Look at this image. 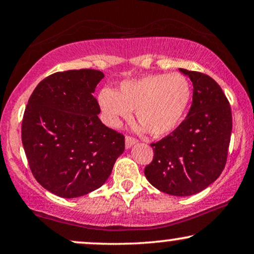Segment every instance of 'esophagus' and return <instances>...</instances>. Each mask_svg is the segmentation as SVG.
Wrapping results in <instances>:
<instances>
[{
	"mask_svg": "<svg viewBox=\"0 0 254 254\" xmlns=\"http://www.w3.org/2000/svg\"><path fill=\"white\" fill-rule=\"evenodd\" d=\"M137 143V140L136 138L134 137H130V136H126V138H125V144H126V148H130L133 147L134 144Z\"/></svg>",
	"mask_w": 254,
	"mask_h": 254,
	"instance_id": "1",
	"label": "esophagus"
}]
</instances>
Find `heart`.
<instances>
[{
    "label": "heart",
    "mask_w": 254,
    "mask_h": 254,
    "mask_svg": "<svg viewBox=\"0 0 254 254\" xmlns=\"http://www.w3.org/2000/svg\"><path fill=\"white\" fill-rule=\"evenodd\" d=\"M190 98L192 88L186 76L164 72L125 81L117 91L103 89L98 104L111 127H120L136 110L142 129H148L152 136H164L182 123Z\"/></svg>",
    "instance_id": "heart-1"
}]
</instances>
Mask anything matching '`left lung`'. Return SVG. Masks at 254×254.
Instances as JSON below:
<instances>
[{
	"label": "left lung",
	"mask_w": 254,
	"mask_h": 254,
	"mask_svg": "<svg viewBox=\"0 0 254 254\" xmlns=\"http://www.w3.org/2000/svg\"><path fill=\"white\" fill-rule=\"evenodd\" d=\"M193 84L186 119L152 143L154 159L144 175L163 193L189 196L207 189L223 171L232 130L231 109L221 86L206 74L179 68Z\"/></svg>",
	"instance_id": "8db88e82"
}]
</instances>
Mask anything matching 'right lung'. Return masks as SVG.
I'll return each mask as SVG.
<instances>
[{
	"label": "right lung",
	"mask_w": 254,
	"mask_h": 254,
	"mask_svg": "<svg viewBox=\"0 0 254 254\" xmlns=\"http://www.w3.org/2000/svg\"><path fill=\"white\" fill-rule=\"evenodd\" d=\"M104 74L95 69L59 71L31 95L22 123V142L34 178L61 197L99 189L125 150V137L98 118L93 97Z\"/></svg>",
	"instance_id": "obj_1"
}]
</instances>
